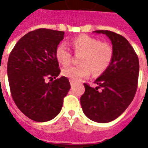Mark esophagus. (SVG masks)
I'll return each instance as SVG.
<instances>
[{"mask_svg":"<svg viewBox=\"0 0 148 148\" xmlns=\"http://www.w3.org/2000/svg\"><path fill=\"white\" fill-rule=\"evenodd\" d=\"M70 84H71V86H74V82H73V81H71V80H70Z\"/></svg>","mask_w":148,"mask_h":148,"instance_id":"1","label":"esophagus"}]
</instances>
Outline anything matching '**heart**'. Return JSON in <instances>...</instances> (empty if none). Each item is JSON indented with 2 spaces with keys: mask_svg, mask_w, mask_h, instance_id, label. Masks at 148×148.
<instances>
[{
  "mask_svg": "<svg viewBox=\"0 0 148 148\" xmlns=\"http://www.w3.org/2000/svg\"><path fill=\"white\" fill-rule=\"evenodd\" d=\"M75 53H82L77 66L64 67L62 73L72 81H80L88 77L91 71L94 74H101L110 66L114 52L110 44L101 42L99 38L87 34H81L71 41ZM55 57L62 65H68L72 58V53L64 43H59L55 50Z\"/></svg>",
  "mask_w": 148,
  "mask_h": 148,
  "instance_id": "1",
  "label": "heart"
}]
</instances>
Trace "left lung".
<instances>
[{"instance_id": "left-lung-1", "label": "left lung", "mask_w": 148, "mask_h": 148, "mask_svg": "<svg viewBox=\"0 0 148 148\" xmlns=\"http://www.w3.org/2000/svg\"><path fill=\"white\" fill-rule=\"evenodd\" d=\"M110 38L114 56L110 66L98 77L95 88L84 83L81 97L84 114L98 123H109L120 116L134 99L138 88L139 61L125 38L110 30H96Z\"/></svg>"}]
</instances>
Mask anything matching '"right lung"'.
<instances>
[{
	"mask_svg": "<svg viewBox=\"0 0 148 148\" xmlns=\"http://www.w3.org/2000/svg\"><path fill=\"white\" fill-rule=\"evenodd\" d=\"M63 38V31L38 29L21 38L9 56L11 96L19 110L34 121L46 122L57 116L71 88L66 77L57 78L61 71L55 50ZM46 79L52 82L47 83Z\"/></svg>",
	"mask_w": 148,
	"mask_h": 148,
	"instance_id": "1",
	"label": "right lung"
}]
</instances>
